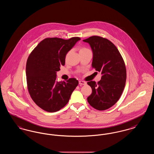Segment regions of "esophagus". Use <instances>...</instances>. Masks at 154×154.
I'll return each mask as SVG.
<instances>
[{
	"label": "esophagus",
	"mask_w": 154,
	"mask_h": 154,
	"mask_svg": "<svg viewBox=\"0 0 154 154\" xmlns=\"http://www.w3.org/2000/svg\"><path fill=\"white\" fill-rule=\"evenodd\" d=\"M79 84L81 85H86L87 84V82L85 81H84L80 80L79 81Z\"/></svg>",
	"instance_id": "obj_1"
}]
</instances>
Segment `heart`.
I'll return each instance as SVG.
<instances>
[{"label":"heart","mask_w":154,"mask_h":154,"mask_svg":"<svg viewBox=\"0 0 154 154\" xmlns=\"http://www.w3.org/2000/svg\"><path fill=\"white\" fill-rule=\"evenodd\" d=\"M87 50H88V49L86 48H84V47H82L80 49V52L85 51H87Z\"/></svg>","instance_id":"1"}]
</instances>
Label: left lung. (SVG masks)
Returning a JSON list of instances; mask_svg holds the SVG:
<instances>
[{"label": "left lung", "mask_w": 154, "mask_h": 154, "mask_svg": "<svg viewBox=\"0 0 154 154\" xmlns=\"http://www.w3.org/2000/svg\"><path fill=\"white\" fill-rule=\"evenodd\" d=\"M83 42L92 48V68L102 75L97 84L93 81L87 82L92 91L87 100L96 110H107L117 102L124 91L126 79L124 59L116 45L107 38L94 36Z\"/></svg>", "instance_id": "8db88e82"}]
</instances>
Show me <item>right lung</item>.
Masks as SVG:
<instances>
[{"instance_id": "obj_1", "label": "right lung", "mask_w": 154, "mask_h": 154, "mask_svg": "<svg viewBox=\"0 0 154 154\" xmlns=\"http://www.w3.org/2000/svg\"><path fill=\"white\" fill-rule=\"evenodd\" d=\"M80 40L79 37L68 40L46 38L30 53L26 66L28 89L32 100L43 110L50 112L60 110L78 85L74 78L58 82L57 72L65 65L67 53Z\"/></svg>"}]
</instances>
